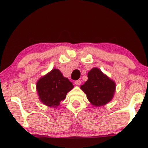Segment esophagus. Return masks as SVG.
<instances>
[{
	"instance_id": "obj_1",
	"label": "esophagus",
	"mask_w": 148,
	"mask_h": 148,
	"mask_svg": "<svg viewBox=\"0 0 148 148\" xmlns=\"http://www.w3.org/2000/svg\"><path fill=\"white\" fill-rule=\"evenodd\" d=\"M81 83H82L81 82V80H79V79L76 80L75 82V84L77 85V86H79V85L81 84Z\"/></svg>"
}]
</instances>
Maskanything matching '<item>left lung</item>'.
Listing matches in <instances>:
<instances>
[{
    "label": "left lung",
    "instance_id": "1",
    "mask_svg": "<svg viewBox=\"0 0 148 148\" xmlns=\"http://www.w3.org/2000/svg\"><path fill=\"white\" fill-rule=\"evenodd\" d=\"M88 79L80 88L91 104L101 106L110 102L116 89L114 81L96 67L88 72Z\"/></svg>",
    "mask_w": 148,
    "mask_h": 148
}]
</instances>
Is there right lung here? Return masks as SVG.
Returning a JSON list of instances; mask_svg holds the SVG:
<instances>
[{"label": "right lung", "instance_id": "1", "mask_svg": "<svg viewBox=\"0 0 148 148\" xmlns=\"http://www.w3.org/2000/svg\"><path fill=\"white\" fill-rule=\"evenodd\" d=\"M68 78L64 77L58 69H54L40 79L36 90L41 102L50 107H57L60 101L65 99L66 94L73 88Z\"/></svg>", "mask_w": 148, "mask_h": 148}]
</instances>
